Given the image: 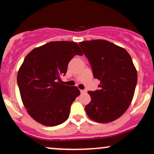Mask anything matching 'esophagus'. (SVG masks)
I'll use <instances>...</instances> for the list:
<instances>
[{"label": "esophagus", "instance_id": "obj_1", "mask_svg": "<svg viewBox=\"0 0 154 154\" xmlns=\"http://www.w3.org/2000/svg\"><path fill=\"white\" fill-rule=\"evenodd\" d=\"M81 93H87V90H81Z\"/></svg>", "mask_w": 154, "mask_h": 154}]
</instances>
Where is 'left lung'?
Here are the masks:
<instances>
[{
	"mask_svg": "<svg viewBox=\"0 0 154 154\" xmlns=\"http://www.w3.org/2000/svg\"><path fill=\"white\" fill-rule=\"evenodd\" d=\"M91 64L99 90L88 91L91 100L85 111L91 119L107 123L120 117L131 103L137 84V71L123 48L104 40L79 43Z\"/></svg>",
	"mask_w": 154,
	"mask_h": 154,
	"instance_id": "1",
	"label": "left lung"
}]
</instances>
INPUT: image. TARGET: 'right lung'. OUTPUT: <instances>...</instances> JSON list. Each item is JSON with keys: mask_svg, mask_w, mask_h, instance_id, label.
I'll list each match as a JSON object with an SVG mask.
<instances>
[{"mask_svg": "<svg viewBox=\"0 0 154 154\" xmlns=\"http://www.w3.org/2000/svg\"><path fill=\"white\" fill-rule=\"evenodd\" d=\"M75 55L82 52L70 41L48 43L26 55L17 75L19 92L26 111L45 126L64 122L72 103L80 94L75 86L61 84V76Z\"/></svg>", "mask_w": 154, "mask_h": 154, "instance_id": "obj_1", "label": "right lung"}]
</instances>
